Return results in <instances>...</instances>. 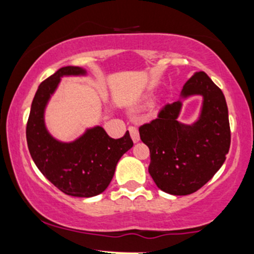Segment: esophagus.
<instances>
[{
  "instance_id": "34e87169",
  "label": "esophagus",
  "mask_w": 254,
  "mask_h": 254,
  "mask_svg": "<svg viewBox=\"0 0 254 254\" xmlns=\"http://www.w3.org/2000/svg\"><path fill=\"white\" fill-rule=\"evenodd\" d=\"M129 132L131 135V138H132V141L135 142H138L139 141V133H138V130H137V127H129Z\"/></svg>"
}]
</instances>
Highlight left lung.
Masks as SVG:
<instances>
[{"label":"left lung","mask_w":254,"mask_h":254,"mask_svg":"<svg viewBox=\"0 0 254 254\" xmlns=\"http://www.w3.org/2000/svg\"><path fill=\"white\" fill-rule=\"evenodd\" d=\"M203 98L193 124L178 121L183 103L167 104L157 118L139 127L142 142L150 150L148 171L160 190L185 196L199 190L223 165L230 145L228 107L218 87L204 71L184 84L182 99Z\"/></svg>","instance_id":"1"}]
</instances>
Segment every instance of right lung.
Here are the masks:
<instances>
[{"label":"right lung","instance_id":"right-lung-1","mask_svg":"<svg viewBox=\"0 0 254 254\" xmlns=\"http://www.w3.org/2000/svg\"><path fill=\"white\" fill-rule=\"evenodd\" d=\"M86 75L80 66H63L38 87L26 127L30 154L38 170L68 196L93 197L107 189L119 159L133 145L129 131L111 138L101 127L87 129L75 141L54 138L45 127L44 112L61 77Z\"/></svg>","mask_w":254,"mask_h":254}]
</instances>
